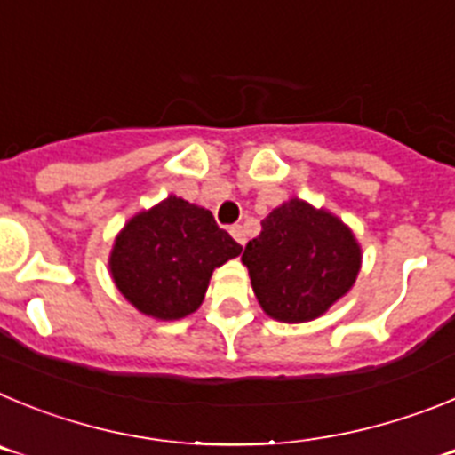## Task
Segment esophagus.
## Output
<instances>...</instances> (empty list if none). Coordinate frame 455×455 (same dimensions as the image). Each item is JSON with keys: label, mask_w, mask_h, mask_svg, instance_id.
Here are the masks:
<instances>
[{"label": "esophagus", "mask_w": 455, "mask_h": 455, "mask_svg": "<svg viewBox=\"0 0 455 455\" xmlns=\"http://www.w3.org/2000/svg\"><path fill=\"white\" fill-rule=\"evenodd\" d=\"M230 235L235 236V241L239 243V246H246V232H243V228H241V225H232Z\"/></svg>", "instance_id": "34e87169"}]
</instances>
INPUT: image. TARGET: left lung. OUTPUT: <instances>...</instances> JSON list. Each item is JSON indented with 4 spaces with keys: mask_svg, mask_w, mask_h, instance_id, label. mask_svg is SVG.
Segmentation results:
<instances>
[{
    "mask_svg": "<svg viewBox=\"0 0 455 455\" xmlns=\"http://www.w3.org/2000/svg\"><path fill=\"white\" fill-rule=\"evenodd\" d=\"M241 262L264 315L283 323L323 316L355 284L363 248L339 216L289 198L262 220Z\"/></svg>",
    "mask_w": 455,
    "mask_h": 455,
    "instance_id": "8db88e82",
    "label": "left lung"
}]
</instances>
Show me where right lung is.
Here are the masks:
<instances>
[{"label":"right lung","instance_id":"right-lung-1","mask_svg":"<svg viewBox=\"0 0 455 455\" xmlns=\"http://www.w3.org/2000/svg\"><path fill=\"white\" fill-rule=\"evenodd\" d=\"M239 255L241 246L209 209L171 193L123 225L108 252V273L140 315L180 321L203 305L214 268Z\"/></svg>","mask_w":455,"mask_h":455}]
</instances>
